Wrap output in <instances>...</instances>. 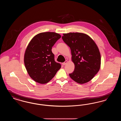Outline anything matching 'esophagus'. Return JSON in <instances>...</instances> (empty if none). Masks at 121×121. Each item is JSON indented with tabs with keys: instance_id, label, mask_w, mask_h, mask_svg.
Wrapping results in <instances>:
<instances>
[{
	"instance_id": "1",
	"label": "esophagus",
	"mask_w": 121,
	"mask_h": 121,
	"mask_svg": "<svg viewBox=\"0 0 121 121\" xmlns=\"http://www.w3.org/2000/svg\"><path fill=\"white\" fill-rule=\"evenodd\" d=\"M67 63H68V61H67V60H66L64 63H63V65H65V64H67Z\"/></svg>"
}]
</instances>
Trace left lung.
Segmentation results:
<instances>
[{"instance_id":"8db88e82","label":"left lung","mask_w":121,"mask_h":121,"mask_svg":"<svg viewBox=\"0 0 121 121\" xmlns=\"http://www.w3.org/2000/svg\"><path fill=\"white\" fill-rule=\"evenodd\" d=\"M62 39L69 46L72 60L74 63V71L70 77L79 84L92 79L101 66V55L98 46L87 35L81 33L63 34Z\"/></svg>"}]
</instances>
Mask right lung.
Wrapping results in <instances>:
<instances>
[{
    "instance_id": "right-lung-1",
    "label": "right lung",
    "mask_w": 121,
    "mask_h": 121,
    "mask_svg": "<svg viewBox=\"0 0 121 121\" xmlns=\"http://www.w3.org/2000/svg\"><path fill=\"white\" fill-rule=\"evenodd\" d=\"M61 37L54 32L39 34L32 39L26 49L24 63L30 77L41 84L52 79L61 67L54 60L52 47Z\"/></svg>"
}]
</instances>
